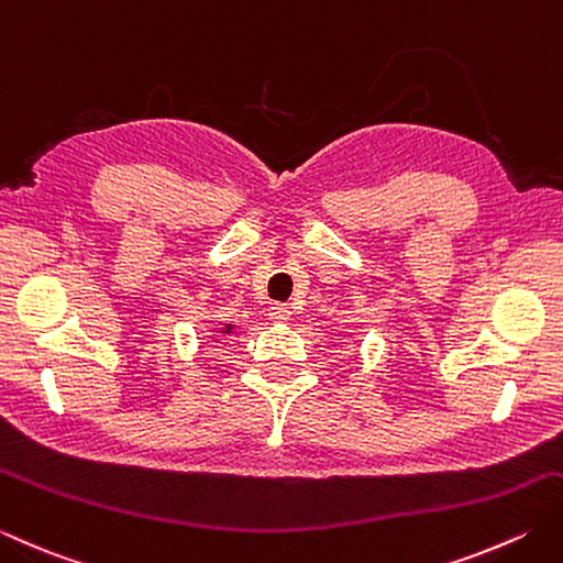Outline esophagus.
Listing matches in <instances>:
<instances>
[{
	"label": "esophagus",
	"mask_w": 563,
	"mask_h": 563,
	"mask_svg": "<svg viewBox=\"0 0 563 563\" xmlns=\"http://www.w3.org/2000/svg\"><path fill=\"white\" fill-rule=\"evenodd\" d=\"M292 317V310L288 305H273L271 307V319L273 322H288V319Z\"/></svg>",
	"instance_id": "obj_1"
}]
</instances>
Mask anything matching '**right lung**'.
<instances>
[{
  "label": "right lung",
  "instance_id": "add662e5",
  "mask_svg": "<svg viewBox=\"0 0 563 563\" xmlns=\"http://www.w3.org/2000/svg\"><path fill=\"white\" fill-rule=\"evenodd\" d=\"M231 327H234V324H227V327L222 329V332H224V334H231Z\"/></svg>",
  "mask_w": 563,
  "mask_h": 563
}]
</instances>
